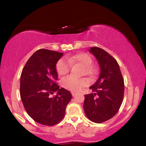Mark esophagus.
Masks as SVG:
<instances>
[{
  "mask_svg": "<svg viewBox=\"0 0 146 146\" xmlns=\"http://www.w3.org/2000/svg\"><path fill=\"white\" fill-rule=\"evenodd\" d=\"M71 94H72V96H73V97H75L76 95L75 92H71Z\"/></svg>",
  "mask_w": 146,
  "mask_h": 146,
  "instance_id": "34e87169",
  "label": "esophagus"
}]
</instances>
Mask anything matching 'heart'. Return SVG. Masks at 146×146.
Masks as SVG:
<instances>
[{
	"instance_id": "b5f03b06",
	"label": "heart",
	"mask_w": 146,
	"mask_h": 146,
	"mask_svg": "<svg viewBox=\"0 0 146 146\" xmlns=\"http://www.w3.org/2000/svg\"><path fill=\"white\" fill-rule=\"evenodd\" d=\"M92 57L87 53L82 52L73 55H68L66 59L62 58L56 64V71L60 76H64L70 72L71 65H77L82 67V75H88L94 77L97 73V70L92 65ZM90 81L86 78H75L72 76H68L61 81V85L66 90L71 91H78L87 86Z\"/></svg>"
}]
</instances>
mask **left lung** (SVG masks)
<instances>
[{
  "instance_id": "1",
  "label": "left lung",
  "mask_w": 146,
  "mask_h": 146,
  "mask_svg": "<svg viewBox=\"0 0 146 146\" xmlns=\"http://www.w3.org/2000/svg\"><path fill=\"white\" fill-rule=\"evenodd\" d=\"M98 61L100 75L90 88L95 93L85 95L84 110L91 121L102 123L114 117L122 104L124 82L119 65L115 58L98 47L90 49Z\"/></svg>"
}]
</instances>
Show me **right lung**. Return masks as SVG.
<instances>
[{
  "label": "right lung",
  "mask_w": 146,
  "mask_h": 146,
  "mask_svg": "<svg viewBox=\"0 0 146 146\" xmlns=\"http://www.w3.org/2000/svg\"><path fill=\"white\" fill-rule=\"evenodd\" d=\"M63 53L40 49L27 61L22 71L20 94L28 114L42 125H54L65 115L72 98L70 91L59 88L56 64ZM58 92L53 98L50 95Z\"/></svg>",
  "instance_id": "add662e5"
}]
</instances>
